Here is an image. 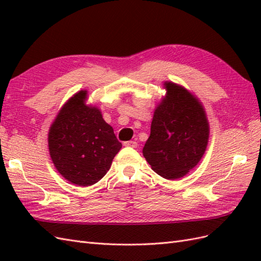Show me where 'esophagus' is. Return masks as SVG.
<instances>
[{
    "label": "esophagus",
    "instance_id": "34e87169",
    "mask_svg": "<svg viewBox=\"0 0 261 261\" xmlns=\"http://www.w3.org/2000/svg\"><path fill=\"white\" fill-rule=\"evenodd\" d=\"M124 146L125 147H130V148H137L138 147V143H137V141H126V142H124Z\"/></svg>",
    "mask_w": 261,
    "mask_h": 261
}]
</instances>
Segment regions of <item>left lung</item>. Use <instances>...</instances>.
<instances>
[{
	"mask_svg": "<svg viewBox=\"0 0 261 261\" xmlns=\"http://www.w3.org/2000/svg\"><path fill=\"white\" fill-rule=\"evenodd\" d=\"M164 88L142 153L158 175L178 179L202 159L210 125L202 103L190 91L173 82H165Z\"/></svg>",
	"mask_w": 261,
	"mask_h": 261,
	"instance_id": "8db88e82",
	"label": "left lung"
}]
</instances>
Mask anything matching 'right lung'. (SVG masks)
<instances>
[{
    "label": "right lung",
    "instance_id": "1",
    "mask_svg": "<svg viewBox=\"0 0 261 261\" xmlns=\"http://www.w3.org/2000/svg\"><path fill=\"white\" fill-rule=\"evenodd\" d=\"M87 91L75 93L49 127L50 158L65 179L91 186L102 179L122 148L101 110L87 105Z\"/></svg>",
    "mask_w": 261,
    "mask_h": 261
}]
</instances>
